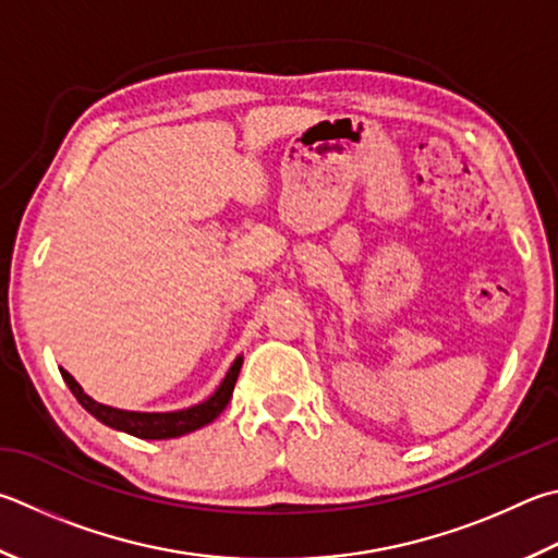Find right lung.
Wrapping results in <instances>:
<instances>
[{
	"label": "right lung",
	"instance_id": "add662e5",
	"mask_svg": "<svg viewBox=\"0 0 558 558\" xmlns=\"http://www.w3.org/2000/svg\"><path fill=\"white\" fill-rule=\"evenodd\" d=\"M241 363H244V359L234 361V366L229 368L227 378L221 380L217 392L211 395L209 400L195 404V408L180 410V412H126V410L107 408V404H99L93 398H87L83 388H80L75 378L70 376L68 371L60 368V376H63L70 392L77 398V402L83 404V408L93 414V417L107 424V427L126 432V434H131V437H138V439H173V437H182V434H190L199 427H205V424L219 417L221 410H225L231 400V392H234Z\"/></svg>",
	"mask_w": 558,
	"mask_h": 558
}]
</instances>
